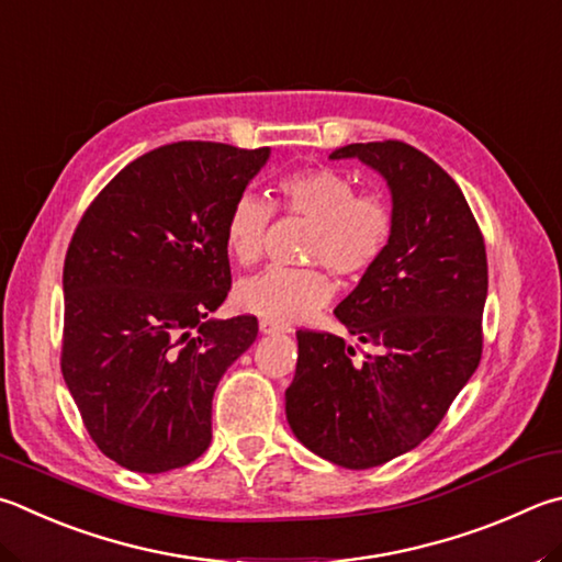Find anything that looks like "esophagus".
<instances>
[{"label":"esophagus","instance_id":"esophagus-1","mask_svg":"<svg viewBox=\"0 0 562 562\" xmlns=\"http://www.w3.org/2000/svg\"><path fill=\"white\" fill-rule=\"evenodd\" d=\"M260 331H262V334H280L282 326L270 322V319H260Z\"/></svg>","mask_w":562,"mask_h":562}]
</instances>
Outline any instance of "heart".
<instances>
[{
  "mask_svg": "<svg viewBox=\"0 0 562 562\" xmlns=\"http://www.w3.org/2000/svg\"><path fill=\"white\" fill-rule=\"evenodd\" d=\"M280 206L312 221L307 260L339 274H361L381 258L391 240L393 216L379 193H356L349 175L331 167L288 171L278 179ZM272 206L243 193L226 218V246L240 265L260 260ZM334 282L322 268H272L236 284V304L274 324H297L322 310Z\"/></svg>",
  "mask_w": 562,
  "mask_h": 562,
  "instance_id": "1",
  "label": "heart"
}]
</instances>
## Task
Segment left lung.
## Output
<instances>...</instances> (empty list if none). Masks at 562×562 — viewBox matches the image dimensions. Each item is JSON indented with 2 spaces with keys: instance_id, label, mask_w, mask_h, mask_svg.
Instances as JSON below:
<instances>
[{
  "instance_id": "1",
  "label": "left lung",
  "mask_w": 562,
  "mask_h": 562,
  "mask_svg": "<svg viewBox=\"0 0 562 562\" xmlns=\"http://www.w3.org/2000/svg\"><path fill=\"white\" fill-rule=\"evenodd\" d=\"M331 159H359L391 191V240L334 310L379 353L356 363L341 336L297 331L284 413L310 452L371 469L415 450L476 371L486 248L464 193L423 151L387 139L346 145Z\"/></svg>"
}]
</instances>
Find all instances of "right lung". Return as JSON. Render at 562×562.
Wrapping results in <instances>:
<instances>
[{"mask_svg":"<svg viewBox=\"0 0 562 562\" xmlns=\"http://www.w3.org/2000/svg\"><path fill=\"white\" fill-rule=\"evenodd\" d=\"M270 147L177 142L90 203L64 265L60 371L100 452L139 474L211 445V401L255 316L211 319L231 290L226 218Z\"/></svg>","mask_w":562,"mask_h":562,"instance_id":"add662e5","label":"right lung"}]
</instances>
